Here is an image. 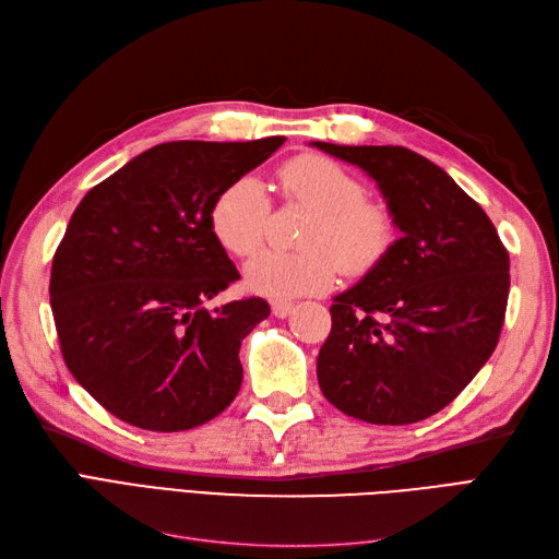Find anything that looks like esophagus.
Instances as JSON below:
<instances>
[{"mask_svg": "<svg viewBox=\"0 0 559 559\" xmlns=\"http://www.w3.org/2000/svg\"><path fill=\"white\" fill-rule=\"evenodd\" d=\"M292 312H294V302H289V300H273V314L275 317L284 319V317H289Z\"/></svg>", "mask_w": 559, "mask_h": 559, "instance_id": "34e87169", "label": "esophagus"}]
</instances>
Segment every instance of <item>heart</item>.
<instances>
[{"label":"heart","mask_w":559,"mask_h":559,"mask_svg":"<svg viewBox=\"0 0 559 559\" xmlns=\"http://www.w3.org/2000/svg\"><path fill=\"white\" fill-rule=\"evenodd\" d=\"M286 202L314 214L300 235L302 251H261L245 267L251 292L270 298L321 294L337 270L364 277L396 242V218L380 200L366 198L364 181L347 167L319 154H300L280 167ZM270 222V200L253 175L228 181L210 205V230L233 257H251Z\"/></svg>","instance_id":"b5f03b06"}]
</instances>
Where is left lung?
Listing matches in <instances>:
<instances>
[{
	"instance_id": "obj_1",
	"label": "left lung",
	"mask_w": 559,
	"mask_h": 559,
	"mask_svg": "<svg viewBox=\"0 0 559 559\" xmlns=\"http://www.w3.org/2000/svg\"><path fill=\"white\" fill-rule=\"evenodd\" d=\"M312 144L373 177L403 233L376 270L333 298L317 357L321 392L370 425L427 419L499 343L509 251L478 202L415 151Z\"/></svg>"
}]
</instances>
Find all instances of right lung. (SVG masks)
<instances>
[{"label": "right lung", "mask_w": 559, "mask_h": 559, "mask_svg": "<svg viewBox=\"0 0 559 559\" xmlns=\"http://www.w3.org/2000/svg\"><path fill=\"white\" fill-rule=\"evenodd\" d=\"M282 144L165 142L79 202L50 267V310L70 373L118 419L186 431L238 396L240 345L270 306L251 296L207 308L240 280L210 205Z\"/></svg>", "instance_id": "obj_1"}]
</instances>
